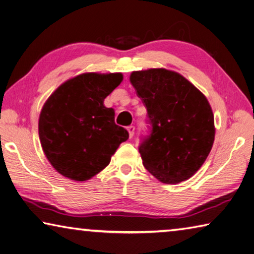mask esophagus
<instances>
[{
    "instance_id": "1",
    "label": "esophagus",
    "mask_w": 254,
    "mask_h": 254,
    "mask_svg": "<svg viewBox=\"0 0 254 254\" xmlns=\"http://www.w3.org/2000/svg\"><path fill=\"white\" fill-rule=\"evenodd\" d=\"M127 130H128V132H129V137L131 138V137L134 136L135 127H134V126H131V125H130V126H128V127H127Z\"/></svg>"
}]
</instances>
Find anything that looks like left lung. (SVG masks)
Returning <instances> with one entry per match:
<instances>
[{
    "label": "left lung",
    "mask_w": 254,
    "mask_h": 254,
    "mask_svg": "<svg viewBox=\"0 0 254 254\" xmlns=\"http://www.w3.org/2000/svg\"><path fill=\"white\" fill-rule=\"evenodd\" d=\"M129 78L152 126L138 148L145 169L163 184L188 180L214 144V115L208 100L173 70H136Z\"/></svg>",
    "instance_id": "obj_1"
}]
</instances>
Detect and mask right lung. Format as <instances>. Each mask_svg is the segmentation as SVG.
I'll return each mask as SVG.
<instances>
[{"label": "right lung", "instance_id": "right-lung-1", "mask_svg": "<svg viewBox=\"0 0 254 254\" xmlns=\"http://www.w3.org/2000/svg\"><path fill=\"white\" fill-rule=\"evenodd\" d=\"M122 81V73L80 74L58 86L45 102L38 123L40 144L62 176L89 180L128 139V131L115 124V110L103 105Z\"/></svg>", "mask_w": 254, "mask_h": 254}]
</instances>
